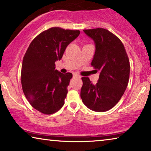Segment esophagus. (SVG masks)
Segmentation results:
<instances>
[{"label": "esophagus", "mask_w": 151, "mask_h": 151, "mask_svg": "<svg viewBox=\"0 0 151 151\" xmlns=\"http://www.w3.org/2000/svg\"><path fill=\"white\" fill-rule=\"evenodd\" d=\"M73 77H76V78H81V76H80L79 75V74L75 73H73Z\"/></svg>", "instance_id": "1"}]
</instances>
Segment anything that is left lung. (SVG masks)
<instances>
[{"label":"left lung","mask_w":151,"mask_h":151,"mask_svg":"<svg viewBox=\"0 0 151 151\" xmlns=\"http://www.w3.org/2000/svg\"><path fill=\"white\" fill-rule=\"evenodd\" d=\"M84 32L96 45L91 66L100 71V77L96 84L88 78H82L80 97L91 110L104 112L119 102L127 87L131 68L129 57L122 41L107 29L96 28Z\"/></svg>","instance_id":"left-lung-1"}]
</instances>
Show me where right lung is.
I'll use <instances>...</instances> for the list:
<instances>
[{
    "label": "right lung",
    "instance_id": "add662e5",
    "mask_svg": "<svg viewBox=\"0 0 151 151\" xmlns=\"http://www.w3.org/2000/svg\"><path fill=\"white\" fill-rule=\"evenodd\" d=\"M79 30L51 27L38 35L30 43L22 60L21 84L30 104L46 115L53 114L65 104L72 73L55 70V61L79 36Z\"/></svg>",
    "mask_w": 151,
    "mask_h": 151
}]
</instances>
